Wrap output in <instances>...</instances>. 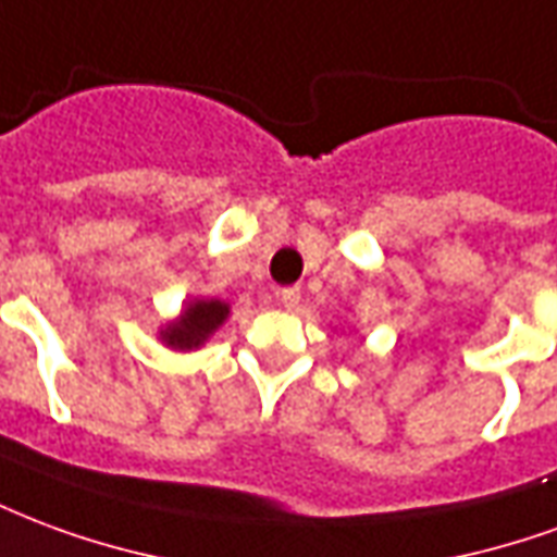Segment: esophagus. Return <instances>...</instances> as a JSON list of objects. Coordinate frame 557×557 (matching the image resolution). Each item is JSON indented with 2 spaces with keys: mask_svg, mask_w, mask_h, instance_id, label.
Masks as SVG:
<instances>
[{
  "mask_svg": "<svg viewBox=\"0 0 557 557\" xmlns=\"http://www.w3.org/2000/svg\"><path fill=\"white\" fill-rule=\"evenodd\" d=\"M280 304L286 307V310H298V304H301V289L298 286H289V289H280Z\"/></svg>",
  "mask_w": 557,
  "mask_h": 557,
  "instance_id": "1",
  "label": "esophagus"
}]
</instances>
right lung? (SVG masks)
<instances>
[{
  "label": "right lung",
  "instance_id": "1",
  "mask_svg": "<svg viewBox=\"0 0 557 557\" xmlns=\"http://www.w3.org/2000/svg\"><path fill=\"white\" fill-rule=\"evenodd\" d=\"M230 319V304L218 298H190L182 313L158 331V339L172 351H196L214 337L223 322Z\"/></svg>",
  "mask_w": 557,
  "mask_h": 557
}]
</instances>
